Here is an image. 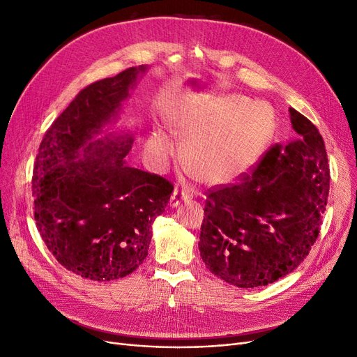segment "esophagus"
Instances as JSON below:
<instances>
[{
    "label": "esophagus",
    "instance_id": "esophagus-1",
    "mask_svg": "<svg viewBox=\"0 0 357 357\" xmlns=\"http://www.w3.org/2000/svg\"><path fill=\"white\" fill-rule=\"evenodd\" d=\"M190 199H191L190 194L175 188L174 192H172V197H170V199H169V204H170V207L175 208V207L179 206V203H182V201H190Z\"/></svg>",
    "mask_w": 357,
    "mask_h": 357
}]
</instances>
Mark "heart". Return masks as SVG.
Masks as SVG:
<instances>
[{
	"label": "heart",
	"instance_id": "obj_1",
	"mask_svg": "<svg viewBox=\"0 0 357 357\" xmlns=\"http://www.w3.org/2000/svg\"><path fill=\"white\" fill-rule=\"evenodd\" d=\"M170 132L185 138L183 156L211 185L235 182L259 160L270 143L275 116L264 103H248L227 96L206 103L175 107L166 118ZM146 154L156 167L176 154L175 142L154 128L146 143Z\"/></svg>",
	"mask_w": 357,
	"mask_h": 357
}]
</instances>
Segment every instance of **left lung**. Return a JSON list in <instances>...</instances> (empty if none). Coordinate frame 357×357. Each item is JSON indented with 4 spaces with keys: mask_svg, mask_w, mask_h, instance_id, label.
<instances>
[{
    "mask_svg": "<svg viewBox=\"0 0 357 357\" xmlns=\"http://www.w3.org/2000/svg\"><path fill=\"white\" fill-rule=\"evenodd\" d=\"M296 132L274 146L252 175L207 195L199 254L207 268L242 289L267 286L291 273L315 243L330 191L324 140L290 107Z\"/></svg>",
    "mask_w": 357,
    "mask_h": 357,
    "instance_id": "1",
    "label": "left lung"
}]
</instances>
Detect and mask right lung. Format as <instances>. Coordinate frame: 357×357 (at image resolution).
I'll return each instance as SVG.
<instances>
[{
    "mask_svg": "<svg viewBox=\"0 0 357 357\" xmlns=\"http://www.w3.org/2000/svg\"><path fill=\"white\" fill-rule=\"evenodd\" d=\"M147 68L83 89L46 131L36 156L39 234L61 266L93 282L116 280L143 264L151 225L174 191L162 176L128 166L132 134L111 131Z\"/></svg>",
    "mask_w": 357,
    "mask_h": 357,
    "instance_id": "add662e5",
    "label": "right lung"
}]
</instances>
